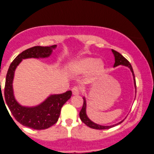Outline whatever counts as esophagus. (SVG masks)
Returning <instances> with one entry per match:
<instances>
[{"instance_id":"obj_1","label":"esophagus","mask_w":154,"mask_h":154,"mask_svg":"<svg viewBox=\"0 0 154 154\" xmlns=\"http://www.w3.org/2000/svg\"><path fill=\"white\" fill-rule=\"evenodd\" d=\"M72 91V94H73V95H79L80 94V90H79V88L76 87H73Z\"/></svg>"}]
</instances>
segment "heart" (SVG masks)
Here are the masks:
<instances>
[{
	"label": "heart",
	"instance_id": "b5f03b06",
	"mask_svg": "<svg viewBox=\"0 0 154 154\" xmlns=\"http://www.w3.org/2000/svg\"><path fill=\"white\" fill-rule=\"evenodd\" d=\"M104 69V63L101 59L91 57H81L69 60L66 65V70L70 74H80L88 72L89 79H95Z\"/></svg>",
	"mask_w": 154,
	"mask_h": 154
}]
</instances>
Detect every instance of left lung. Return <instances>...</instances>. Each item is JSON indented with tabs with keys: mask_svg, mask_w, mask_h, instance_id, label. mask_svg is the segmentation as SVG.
<instances>
[{
	"mask_svg": "<svg viewBox=\"0 0 154 154\" xmlns=\"http://www.w3.org/2000/svg\"><path fill=\"white\" fill-rule=\"evenodd\" d=\"M112 50V52L113 55H114V57H115V63H114V66L113 67H116L117 66H119V65H123V66H125V67H127L128 68H129L130 69L131 72H132V76H133V80H134V88H135V94L137 93V86H136V80H135V77H134V72H133V69H132V67L131 64L129 63V61L125 59V58L123 57L122 54L119 52L115 51L114 50ZM135 97H136V95H135ZM83 106H82V108L81 110H80V119H81L82 122L85 123L87 126H89L91 128H93V129H97V130H106V129H109L110 128H112L115 126V125H117L120 124V123H122L123 120L121 121L119 123H116V124L114 125H100V124H97V123H95L94 122H92L91 120L89 117L87 116V101H86V97L85 96L83 97Z\"/></svg>",
	"mask_w": 154,
	"mask_h": 154,
	"instance_id": "1",
	"label": "left lung"
}]
</instances>
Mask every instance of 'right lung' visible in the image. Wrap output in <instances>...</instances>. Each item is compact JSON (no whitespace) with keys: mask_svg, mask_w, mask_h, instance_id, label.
<instances>
[{"mask_svg":"<svg viewBox=\"0 0 154 154\" xmlns=\"http://www.w3.org/2000/svg\"><path fill=\"white\" fill-rule=\"evenodd\" d=\"M57 46L53 45L32 47L17 55L10 65L6 76L5 99L15 119L24 126L35 130H44L53 125L59 119L62 106L72 96V91H67L61 94H50L42 103L33 106H22L15 97L13 88L15 71L22 60L31 58H48Z\"/></svg>","mask_w":154,"mask_h":154,"instance_id":"right-lung-1","label":"right lung"}]
</instances>
